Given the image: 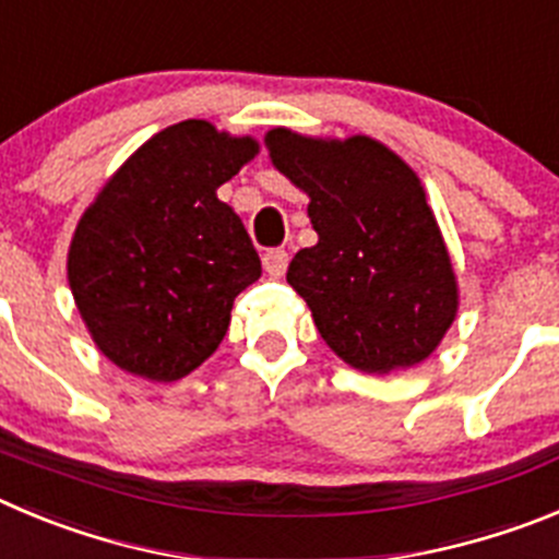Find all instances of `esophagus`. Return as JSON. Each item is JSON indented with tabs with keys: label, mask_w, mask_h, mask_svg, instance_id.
<instances>
[{
	"label": "esophagus",
	"mask_w": 559,
	"mask_h": 559,
	"mask_svg": "<svg viewBox=\"0 0 559 559\" xmlns=\"http://www.w3.org/2000/svg\"><path fill=\"white\" fill-rule=\"evenodd\" d=\"M263 265L271 276H283L288 269V252L285 249H269L263 254Z\"/></svg>",
	"instance_id": "esophagus-1"
}]
</instances>
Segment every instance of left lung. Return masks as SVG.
Returning <instances> with one entry per match:
<instances>
[{
  "label": "left lung",
  "instance_id": "1",
  "mask_svg": "<svg viewBox=\"0 0 559 559\" xmlns=\"http://www.w3.org/2000/svg\"><path fill=\"white\" fill-rule=\"evenodd\" d=\"M265 150L310 197L319 243L296 252L288 283L326 346L368 373L427 360L457 316V280L416 171L368 135L276 127Z\"/></svg>",
  "mask_w": 559,
  "mask_h": 559
}]
</instances>
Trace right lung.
Returning <instances> with one entry per match:
<instances>
[{"mask_svg":"<svg viewBox=\"0 0 559 559\" xmlns=\"http://www.w3.org/2000/svg\"><path fill=\"white\" fill-rule=\"evenodd\" d=\"M254 138L207 121L166 127L112 174L69 246V285L102 355L155 382L202 366L260 258L216 197L258 155Z\"/></svg>","mask_w":559,"mask_h":559,"instance_id":"1","label":"right lung"}]
</instances>
